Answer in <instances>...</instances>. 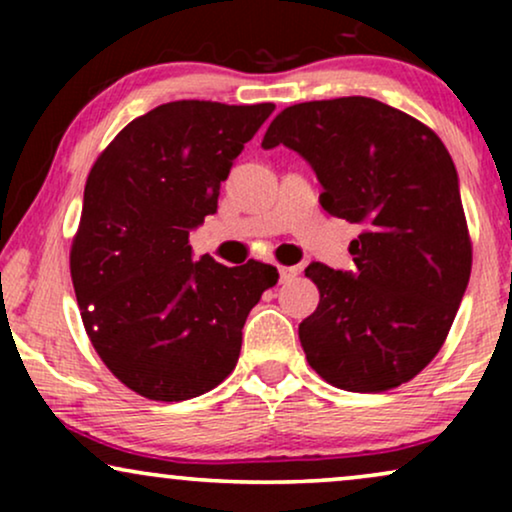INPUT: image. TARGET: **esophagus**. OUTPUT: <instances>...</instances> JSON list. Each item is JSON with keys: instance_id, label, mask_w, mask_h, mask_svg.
I'll use <instances>...</instances> for the list:
<instances>
[{"instance_id": "obj_1", "label": "esophagus", "mask_w": 512, "mask_h": 512, "mask_svg": "<svg viewBox=\"0 0 512 512\" xmlns=\"http://www.w3.org/2000/svg\"><path fill=\"white\" fill-rule=\"evenodd\" d=\"M298 275V268H291V265H279V279L282 282H289V279H293Z\"/></svg>"}]
</instances>
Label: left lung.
Instances as JSON below:
<instances>
[{"label": "left lung", "mask_w": 512, "mask_h": 512, "mask_svg": "<svg viewBox=\"0 0 512 512\" xmlns=\"http://www.w3.org/2000/svg\"><path fill=\"white\" fill-rule=\"evenodd\" d=\"M279 144L317 172L321 207L363 228L352 272L307 265L319 289L298 326L307 363L345 391L401 387L440 352L471 277L450 153L429 125L370 97L286 107L263 137V149Z\"/></svg>", "instance_id": "8db88e82"}]
</instances>
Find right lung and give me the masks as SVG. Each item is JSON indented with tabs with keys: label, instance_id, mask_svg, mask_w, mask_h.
I'll list each match as a JSON object with an SVG mask.
<instances>
[{
	"label": "right lung",
	"instance_id": "add662e5",
	"mask_svg": "<svg viewBox=\"0 0 512 512\" xmlns=\"http://www.w3.org/2000/svg\"><path fill=\"white\" fill-rule=\"evenodd\" d=\"M275 104L167 102L135 118L90 167L69 270L104 366L149 401H188L235 370L268 263L193 258L188 235Z\"/></svg>",
	"mask_w": 512,
	"mask_h": 512
}]
</instances>
